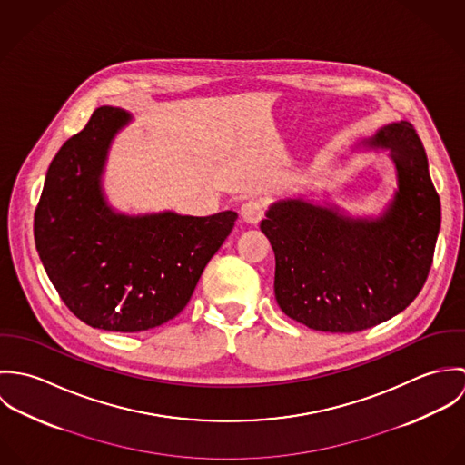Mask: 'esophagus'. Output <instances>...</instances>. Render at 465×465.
<instances>
[{
  "instance_id": "1",
  "label": "esophagus",
  "mask_w": 465,
  "mask_h": 465,
  "mask_svg": "<svg viewBox=\"0 0 465 465\" xmlns=\"http://www.w3.org/2000/svg\"><path fill=\"white\" fill-rule=\"evenodd\" d=\"M240 214L247 223H258L265 214V205L260 200H247L242 203Z\"/></svg>"
}]
</instances>
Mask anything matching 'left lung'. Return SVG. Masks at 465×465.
<instances>
[{"mask_svg":"<svg viewBox=\"0 0 465 465\" xmlns=\"http://www.w3.org/2000/svg\"><path fill=\"white\" fill-rule=\"evenodd\" d=\"M387 153L398 188L378 214H351L304 193L272 202L260 227L275 254L279 308L310 330L356 332L396 317L419 295L440 231V200L411 124H391L352 153Z\"/></svg>","mask_w":465,"mask_h":465,"instance_id":"1","label":"left lung"}]
</instances>
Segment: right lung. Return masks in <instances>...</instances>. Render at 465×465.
<instances>
[{"mask_svg": "<svg viewBox=\"0 0 465 465\" xmlns=\"http://www.w3.org/2000/svg\"><path fill=\"white\" fill-rule=\"evenodd\" d=\"M131 124L124 109L98 107L54 157L34 216L35 247L61 299L105 331H146L177 317L238 218L116 209L105 168Z\"/></svg>", "mask_w": 465, "mask_h": 465, "instance_id": "obj_1", "label": "right lung"}]
</instances>
